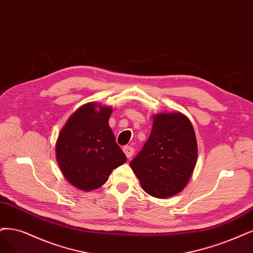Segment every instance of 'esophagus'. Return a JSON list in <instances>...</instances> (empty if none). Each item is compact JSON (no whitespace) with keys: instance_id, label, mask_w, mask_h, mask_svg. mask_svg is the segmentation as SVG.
Listing matches in <instances>:
<instances>
[{"instance_id":"esophagus-1","label":"esophagus","mask_w":253,"mask_h":253,"mask_svg":"<svg viewBox=\"0 0 253 253\" xmlns=\"http://www.w3.org/2000/svg\"><path fill=\"white\" fill-rule=\"evenodd\" d=\"M123 151H124L125 155L127 156V158H130V157H131V156L133 155L134 149H133L132 147H130V146H125V147L123 148Z\"/></svg>"}]
</instances>
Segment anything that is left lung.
Returning <instances> with one entry per match:
<instances>
[{"mask_svg": "<svg viewBox=\"0 0 253 253\" xmlns=\"http://www.w3.org/2000/svg\"><path fill=\"white\" fill-rule=\"evenodd\" d=\"M197 157V139L189 118L181 112H162L153 116L150 136L130 167L147 194L164 199L185 188Z\"/></svg>", "mask_w": 253, "mask_h": 253, "instance_id": "1", "label": "left lung"}]
</instances>
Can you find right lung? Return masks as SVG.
I'll return each instance as SVG.
<instances>
[{
    "label": "right lung",
    "mask_w": 253,
    "mask_h": 253,
    "mask_svg": "<svg viewBox=\"0 0 253 253\" xmlns=\"http://www.w3.org/2000/svg\"><path fill=\"white\" fill-rule=\"evenodd\" d=\"M111 112V106L86 103L69 118L56 142V160L63 176L84 192L99 189L112 170L127 161L108 124Z\"/></svg>",
    "instance_id": "obj_1"
}]
</instances>
